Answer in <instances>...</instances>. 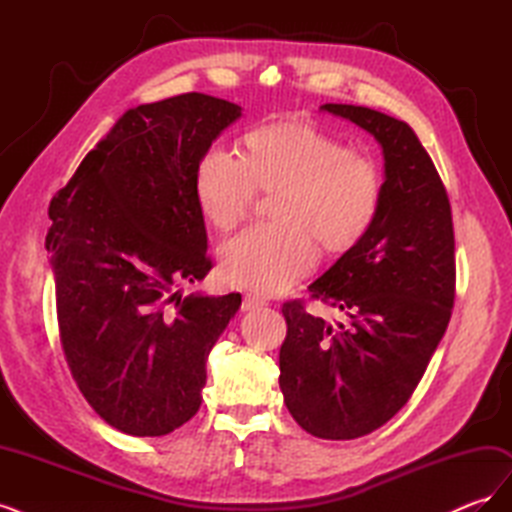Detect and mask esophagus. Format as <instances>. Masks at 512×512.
I'll list each match as a JSON object with an SVG mask.
<instances>
[{
  "instance_id": "obj_1",
  "label": "esophagus",
  "mask_w": 512,
  "mask_h": 512,
  "mask_svg": "<svg viewBox=\"0 0 512 512\" xmlns=\"http://www.w3.org/2000/svg\"><path fill=\"white\" fill-rule=\"evenodd\" d=\"M267 301L256 297V294H245L243 301H241V309L243 312H252V309H258V307H265Z\"/></svg>"
}]
</instances>
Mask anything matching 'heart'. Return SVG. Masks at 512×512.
<instances>
[{
  "instance_id": "1",
  "label": "heart",
  "mask_w": 512,
  "mask_h": 512,
  "mask_svg": "<svg viewBox=\"0 0 512 512\" xmlns=\"http://www.w3.org/2000/svg\"><path fill=\"white\" fill-rule=\"evenodd\" d=\"M254 190L275 192L273 224L250 226L222 245L224 280L262 294L280 292L322 252L342 254L376 220L382 196L378 166L335 138L299 123L247 132L241 160L211 149L194 175L198 211L218 230L235 228Z\"/></svg>"
}]
</instances>
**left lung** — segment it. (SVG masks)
<instances>
[{"label": "left lung", "mask_w": 512, "mask_h": 512, "mask_svg": "<svg viewBox=\"0 0 512 512\" xmlns=\"http://www.w3.org/2000/svg\"><path fill=\"white\" fill-rule=\"evenodd\" d=\"M320 111L376 138L384 183L365 237L309 284L348 320L284 303L280 389L307 433L354 440L406 406L440 344L455 301V235L444 183L406 121L354 104Z\"/></svg>", "instance_id": "1"}]
</instances>
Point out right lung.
Wrapping results in <instances>:
<instances>
[{
	"label": "right lung",
	"instance_id": "obj_1",
	"mask_svg": "<svg viewBox=\"0 0 512 512\" xmlns=\"http://www.w3.org/2000/svg\"><path fill=\"white\" fill-rule=\"evenodd\" d=\"M241 106L183 94L123 113L51 200L59 337L104 421L166 436L198 412L207 356L241 294H181L211 271L194 175Z\"/></svg>",
	"mask_w": 512,
	"mask_h": 512
}]
</instances>
